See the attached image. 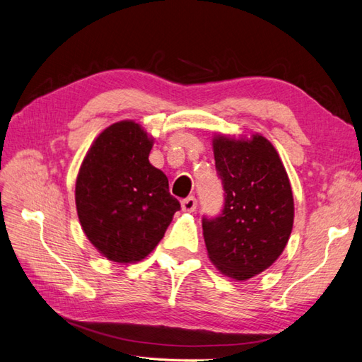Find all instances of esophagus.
I'll return each mask as SVG.
<instances>
[{
  "label": "esophagus",
  "instance_id": "obj_1",
  "mask_svg": "<svg viewBox=\"0 0 362 362\" xmlns=\"http://www.w3.org/2000/svg\"><path fill=\"white\" fill-rule=\"evenodd\" d=\"M196 208H197V200L194 197H188V199L182 200V211L194 212V211H196Z\"/></svg>",
  "mask_w": 362,
  "mask_h": 362
}]
</instances>
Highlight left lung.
<instances>
[{
	"instance_id": "left-lung-1",
	"label": "left lung",
	"mask_w": 362,
	"mask_h": 362,
	"mask_svg": "<svg viewBox=\"0 0 362 362\" xmlns=\"http://www.w3.org/2000/svg\"><path fill=\"white\" fill-rule=\"evenodd\" d=\"M216 168L223 183L225 206L203 218V238L211 263L237 281L272 266L289 242L293 196L284 165L262 134L212 139Z\"/></svg>"
}]
</instances>
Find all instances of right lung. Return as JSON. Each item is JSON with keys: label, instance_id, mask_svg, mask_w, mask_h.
Segmentation results:
<instances>
[{"label": "right lung", "instance_id": "obj_1", "mask_svg": "<svg viewBox=\"0 0 362 362\" xmlns=\"http://www.w3.org/2000/svg\"><path fill=\"white\" fill-rule=\"evenodd\" d=\"M153 144L134 120H120L95 139L81 163L75 189L79 223L110 262L144 260L180 209L166 175L148 160Z\"/></svg>", "mask_w": 362, "mask_h": 362}]
</instances>
